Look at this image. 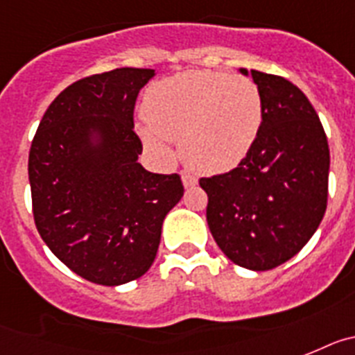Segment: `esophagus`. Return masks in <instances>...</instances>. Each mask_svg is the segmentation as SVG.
<instances>
[{
	"label": "esophagus",
	"instance_id": "1",
	"mask_svg": "<svg viewBox=\"0 0 355 355\" xmlns=\"http://www.w3.org/2000/svg\"><path fill=\"white\" fill-rule=\"evenodd\" d=\"M182 184H184V187H195L198 184V178L189 173H184L182 175Z\"/></svg>",
	"mask_w": 355,
	"mask_h": 355
}]
</instances>
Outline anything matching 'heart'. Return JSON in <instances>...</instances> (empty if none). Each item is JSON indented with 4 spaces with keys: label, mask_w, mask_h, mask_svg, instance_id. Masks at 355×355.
<instances>
[{
    "label": "heart",
    "mask_w": 355,
    "mask_h": 355,
    "mask_svg": "<svg viewBox=\"0 0 355 355\" xmlns=\"http://www.w3.org/2000/svg\"><path fill=\"white\" fill-rule=\"evenodd\" d=\"M143 143L169 157L178 141L182 159L200 173H227L252 152L264 121L261 91L245 76L191 69L153 82L144 94Z\"/></svg>",
    "instance_id": "b5f03b06"
}]
</instances>
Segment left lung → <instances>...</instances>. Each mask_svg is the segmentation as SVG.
Listing matches in <instances>:
<instances>
[{
  "label": "left lung",
  "instance_id": "1",
  "mask_svg": "<svg viewBox=\"0 0 355 355\" xmlns=\"http://www.w3.org/2000/svg\"><path fill=\"white\" fill-rule=\"evenodd\" d=\"M239 73L261 91L263 128L241 164L200 186L221 252L237 266L266 271L297 255L322 223L331 155L318 114L297 85L255 69Z\"/></svg>",
  "mask_w": 355,
  "mask_h": 355
}]
</instances>
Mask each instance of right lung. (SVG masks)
Masks as SVG:
<instances>
[{
  "label": "right lung",
  "instance_id": "1",
  "mask_svg": "<svg viewBox=\"0 0 355 355\" xmlns=\"http://www.w3.org/2000/svg\"><path fill=\"white\" fill-rule=\"evenodd\" d=\"M155 69L121 67L82 78L48 107L28 178L35 227L69 270L101 286L144 275L162 221L184 195L178 175L141 166L134 107Z\"/></svg>",
  "mask_w": 355,
  "mask_h": 355
}]
</instances>
